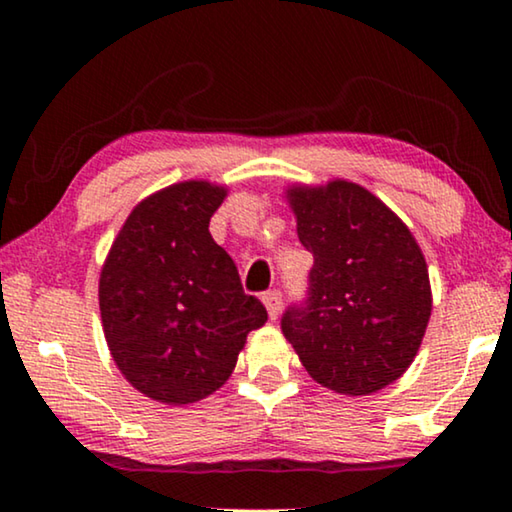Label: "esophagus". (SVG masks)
Instances as JSON below:
<instances>
[{
	"label": "esophagus",
	"mask_w": 512,
	"mask_h": 512,
	"mask_svg": "<svg viewBox=\"0 0 512 512\" xmlns=\"http://www.w3.org/2000/svg\"><path fill=\"white\" fill-rule=\"evenodd\" d=\"M263 305L268 307L270 319H277L279 312H282V291H277V289L265 291L263 293Z\"/></svg>",
	"instance_id": "esophagus-1"
}]
</instances>
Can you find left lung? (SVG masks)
Wrapping results in <instances>:
<instances>
[{
	"label": "left lung",
	"mask_w": 512,
	"mask_h": 512,
	"mask_svg": "<svg viewBox=\"0 0 512 512\" xmlns=\"http://www.w3.org/2000/svg\"><path fill=\"white\" fill-rule=\"evenodd\" d=\"M314 256L307 298L282 333L321 387L366 396L410 368L431 317L422 249L380 198L352 181L286 191Z\"/></svg>",
	"instance_id": "left-lung-1"
}]
</instances>
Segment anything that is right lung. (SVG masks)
Masks as SVG:
<instances>
[{"label":"right lung","instance_id":"obj_1","mask_svg":"<svg viewBox=\"0 0 512 512\" xmlns=\"http://www.w3.org/2000/svg\"><path fill=\"white\" fill-rule=\"evenodd\" d=\"M226 188L181 181L132 209L100 275L109 352L132 387L167 405L214 394L233 373L249 331L268 321L247 296L209 219Z\"/></svg>","mask_w":512,"mask_h":512}]
</instances>
